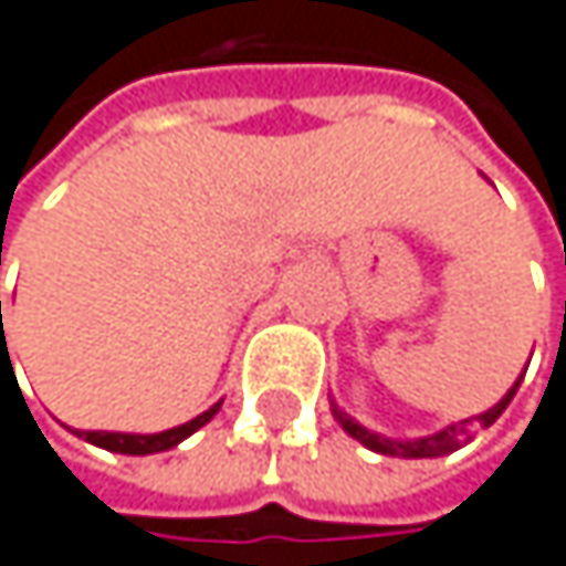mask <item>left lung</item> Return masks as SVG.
I'll list each match as a JSON object with an SVG mask.
<instances>
[{
  "mask_svg": "<svg viewBox=\"0 0 566 566\" xmlns=\"http://www.w3.org/2000/svg\"><path fill=\"white\" fill-rule=\"evenodd\" d=\"M516 388H520V381L503 395V401L500 405H493L490 411H483V415H475V418H462V421H455V426H449V429H442L439 436H429V439H415V442H398V439H385V436H375V432H367V429H360L354 418H347L344 411H337L334 408V415H337V421L344 426V432L347 436H354L360 446H367V449H375V452H381V455H398V459H436V455H449V452H455L465 439H469V432H472V426H483V429H490L493 421L506 411V405L513 401V395H516Z\"/></svg>",
  "mask_w": 566,
  "mask_h": 566,
  "instance_id": "left-lung-1",
  "label": "left lung"
}]
</instances>
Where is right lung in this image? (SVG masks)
<instances>
[{
    "label": "right lung",
    "mask_w": 566,
    "mask_h": 566,
    "mask_svg": "<svg viewBox=\"0 0 566 566\" xmlns=\"http://www.w3.org/2000/svg\"><path fill=\"white\" fill-rule=\"evenodd\" d=\"M0 327H2V310H0ZM219 408H222V401H219V405H212L209 411H202L199 418L185 421V426L168 429V432H158V436H120V432H80V436L87 439V442H94V446H101V449H111V452H124V455H151V452L175 449L181 439H188L191 432H199V429L206 426V421H212V415H216Z\"/></svg>",
    "instance_id": "1"
}]
</instances>
